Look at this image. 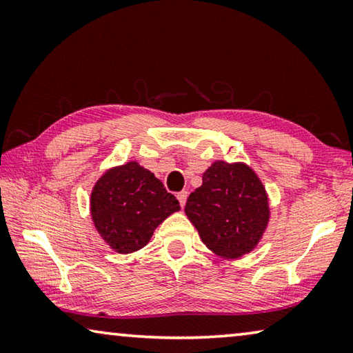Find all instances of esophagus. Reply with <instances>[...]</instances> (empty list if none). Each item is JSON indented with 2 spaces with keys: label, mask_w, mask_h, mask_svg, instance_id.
Returning <instances> with one entry per match:
<instances>
[{
  "label": "esophagus",
  "mask_w": 353,
  "mask_h": 353,
  "mask_svg": "<svg viewBox=\"0 0 353 353\" xmlns=\"http://www.w3.org/2000/svg\"><path fill=\"white\" fill-rule=\"evenodd\" d=\"M176 196H177L179 204H181V207H183V205H185V202H187V198H188V193H187V191H181V193H177Z\"/></svg>",
  "instance_id": "esophagus-1"
}]
</instances>
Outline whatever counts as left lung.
<instances>
[{"label": "left lung", "mask_w": 353, "mask_h": 353, "mask_svg": "<svg viewBox=\"0 0 353 353\" xmlns=\"http://www.w3.org/2000/svg\"><path fill=\"white\" fill-rule=\"evenodd\" d=\"M208 250L236 260L259 246L271 219L270 196L259 174L244 162L216 160L185 205Z\"/></svg>", "instance_id": "1"}]
</instances>
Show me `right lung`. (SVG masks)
Returning <instances> with one entry per match:
<instances>
[{
    "mask_svg": "<svg viewBox=\"0 0 353 353\" xmlns=\"http://www.w3.org/2000/svg\"><path fill=\"white\" fill-rule=\"evenodd\" d=\"M179 210V201L137 160L105 170L90 194L94 229L118 254L145 248L154 230Z\"/></svg>",
    "mask_w": 353,
    "mask_h": 353,
    "instance_id": "1",
    "label": "right lung"
}]
</instances>
